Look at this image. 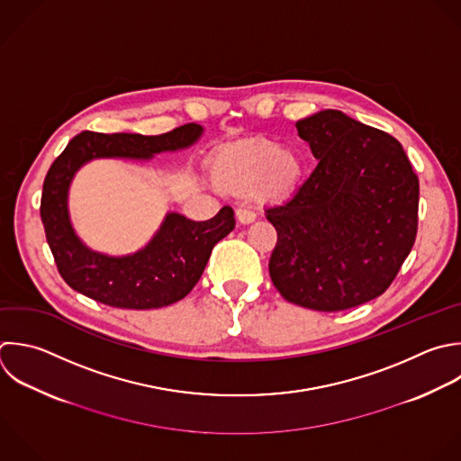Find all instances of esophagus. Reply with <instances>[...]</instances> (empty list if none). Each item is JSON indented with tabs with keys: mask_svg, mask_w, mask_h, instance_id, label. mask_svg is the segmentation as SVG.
I'll return each mask as SVG.
<instances>
[{
	"mask_svg": "<svg viewBox=\"0 0 461 461\" xmlns=\"http://www.w3.org/2000/svg\"><path fill=\"white\" fill-rule=\"evenodd\" d=\"M236 218L240 223L247 225V223H252L256 220V212L250 211V209H245V207H240L236 209Z\"/></svg>",
	"mask_w": 461,
	"mask_h": 461,
	"instance_id": "1",
	"label": "esophagus"
}]
</instances>
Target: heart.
<instances>
[{
    "instance_id": "b5f03b06",
    "label": "heart",
    "mask_w": 461,
    "mask_h": 461,
    "mask_svg": "<svg viewBox=\"0 0 461 461\" xmlns=\"http://www.w3.org/2000/svg\"><path fill=\"white\" fill-rule=\"evenodd\" d=\"M211 175L221 191L249 193L258 187L265 198H283L299 185L303 160L294 149L256 137L221 148L212 157Z\"/></svg>"
}]
</instances>
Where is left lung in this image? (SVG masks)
<instances>
[{"mask_svg":"<svg viewBox=\"0 0 461 461\" xmlns=\"http://www.w3.org/2000/svg\"><path fill=\"white\" fill-rule=\"evenodd\" d=\"M319 160L286 202L268 207L277 230L268 270L279 294L317 312L382 295L418 229V176L402 144L342 112L295 124Z\"/></svg>","mask_w":461,"mask_h":461,"instance_id":"1","label":"left lung"}]
</instances>
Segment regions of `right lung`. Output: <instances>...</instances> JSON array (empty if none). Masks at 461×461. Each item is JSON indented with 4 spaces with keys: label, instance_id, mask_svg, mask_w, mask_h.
Wrapping results in <instances>:
<instances>
[{
    "label": "right lung",
    "instance_id": "1",
    "mask_svg": "<svg viewBox=\"0 0 461 461\" xmlns=\"http://www.w3.org/2000/svg\"><path fill=\"white\" fill-rule=\"evenodd\" d=\"M203 128L185 124L162 135L95 133L76 135L50 166L41 194V220L61 277L83 295L115 308L151 310L184 299L198 283L214 245L236 225L225 205L207 221L169 212L153 240L130 256L90 250L68 216V187L76 171L94 158L148 160L162 151L194 144Z\"/></svg>",
    "mask_w": 461,
    "mask_h": 461
}]
</instances>
